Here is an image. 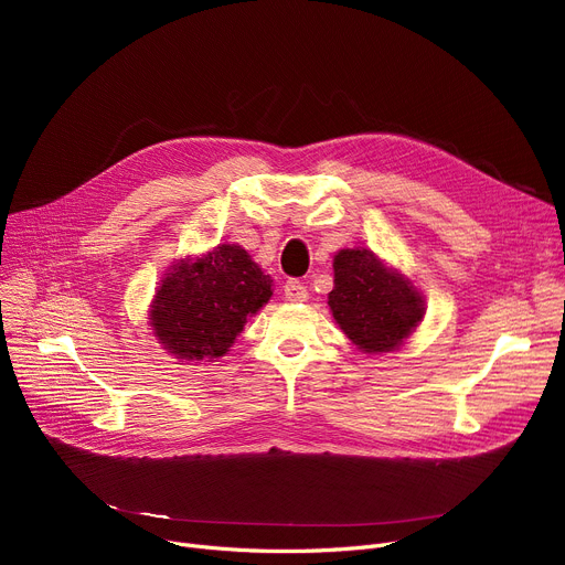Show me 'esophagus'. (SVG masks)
<instances>
[{
  "instance_id": "34e87169",
  "label": "esophagus",
  "mask_w": 565,
  "mask_h": 565,
  "mask_svg": "<svg viewBox=\"0 0 565 565\" xmlns=\"http://www.w3.org/2000/svg\"><path fill=\"white\" fill-rule=\"evenodd\" d=\"M284 298L288 302H305L309 298L307 286L302 281H298V279H288L286 286H284Z\"/></svg>"
}]
</instances>
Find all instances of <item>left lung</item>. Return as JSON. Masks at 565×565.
Masks as SVG:
<instances>
[{
  "mask_svg": "<svg viewBox=\"0 0 565 565\" xmlns=\"http://www.w3.org/2000/svg\"><path fill=\"white\" fill-rule=\"evenodd\" d=\"M328 305L348 339L366 352L398 348L424 316L414 286L366 249H341L334 256Z\"/></svg>",
  "mask_w": 565,
  "mask_h": 565,
  "instance_id": "left-lung-1",
  "label": "left lung"
}]
</instances>
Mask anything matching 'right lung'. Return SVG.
<instances>
[{"label":"right lung","instance_id":"obj_1","mask_svg":"<svg viewBox=\"0 0 565 565\" xmlns=\"http://www.w3.org/2000/svg\"><path fill=\"white\" fill-rule=\"evenodd\" d=\"M273 295V279L237 245H220L164 277L151 309L160 343L188 362L215 360Z\"/></svg>","mask_w":565,"mask_h":565}]
</instances>
